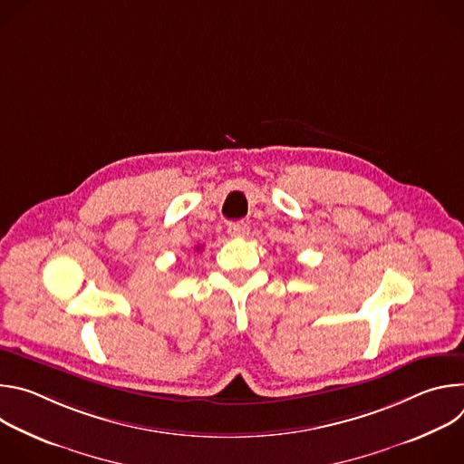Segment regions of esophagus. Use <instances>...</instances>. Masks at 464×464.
Instances as JSON below:
<instances>
[{"label": "esophagus", "instance_id": "34e87169", "mask_svg": "<svg viewBox=\"0 0 464 464\" xmlns=\"http://www.w3.org/2000/svg\"><path fill=\"white\" fill-rule=\"evenodd\" d=\"M227 235L231 238H246L249 235V226L244 224V222H238V224H231L227 227Z\"/></svg>", "mask_w": 464, "mask_h": 464}]
</instances>
